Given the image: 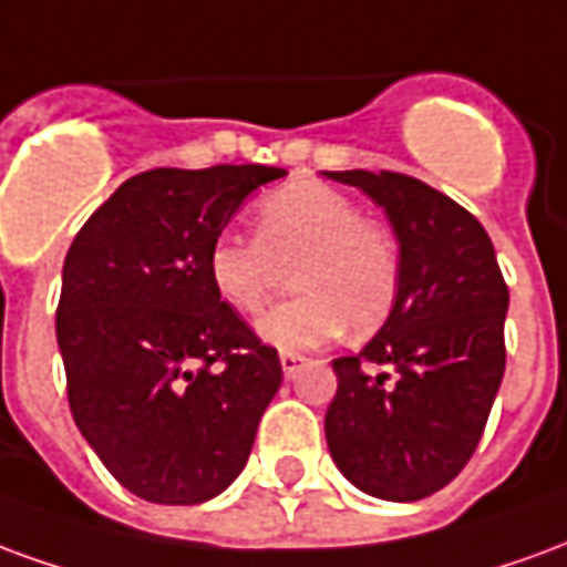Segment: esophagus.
I'll use <instances>...</instances> for the list:
<instances>
[{"instance_id": "1", "label": "esophagus", "mask_w": 567, "mask_h": 567, "mask_svg": "<svg viewBox=\"0 0 567 567\" xmlns=\"http://www.w3.org/2000/svg\"><path fill=\"white\" fill-rule=\"evenodd\" d=\"M282 373H285V380H295L297 373H300V368L307 364V358L303 355H295V352H282Z\"/></svg>"}]
</instances>
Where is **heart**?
<instances>
[{"label":"heart","mask_w":567,"mask_h":567,"mask_svg":"<svg viewBox=\"0 0 567 567\" xmlns=\"http://www.w3.org/2000/svg\"><path fill=\"white\" fill-rule=\"evenodd\" d=\"M295 268L300 297L272 307L255 333L279 352H309L346 328L370 333L398 297V248L382 224L361 218L343 190L321 182H295L255 206V239L221 230L206 251L212 291L236 312H255L279 279Z\"/></svg>","instance_id":"heart-1"}]
</instances>
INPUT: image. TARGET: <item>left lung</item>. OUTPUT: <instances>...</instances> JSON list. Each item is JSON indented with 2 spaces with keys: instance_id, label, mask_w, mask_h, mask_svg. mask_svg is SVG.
I'll return each mask as SVG.
<instances>
[{
  "instance_id": "8db88e82",
  "label": "left lung",
  "mask_w": 567,
  "mask_h": 567,
  "mask_svg": "<svg viewBox=\"0 0 567 567\" xmlns=\"http://www.w3.org/2000/svg\"><path fill=\"white\" fill-rule=\"evenodd\" d=\"M382 206L398 239V297L358 355L337 358L324 437L340 474L382 501L458 476L504 380L507 285L492 239L455 199L401 173H324Z\"/></svg>"
}]
</instances>
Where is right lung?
Listing matches in <instances>:
<instances>
[{"mask_svg":"<svg viewBox=\"0 0 567 567\" xmlns=\"http://www.w3.org/2000/svg\"><path fill=\"white\" fill-rule=\"evenodd\" d=\"M282 166L148 169L93 212L63 260L56 346L72 419L117 483L203 504L246 467L282 385L276 349L218 300L206 251Z\"/></svg>","mask_w":567,"mask_h":567,"instance_id":"add662e5","label":"right lung"}]
</instances>
